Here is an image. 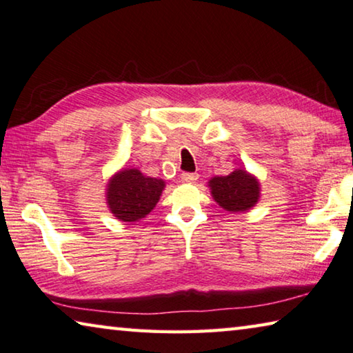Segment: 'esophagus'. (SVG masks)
<instances>
[{"label": "esophagus", "mask_w": 353, "mask_h": 353, "mask_svg": "<svg viewBox=\"0 0 353 353\" xmlns=\"http://www.w3.org/2000/svg\"><path fill=\"white\" fill-rule=\"evenodd\" d=\"M181 180L186 181V183H194L199 180V175L197 173H192V172H183L181 173Z\"/></svg>", "instance_id": "1"}]
</instances>
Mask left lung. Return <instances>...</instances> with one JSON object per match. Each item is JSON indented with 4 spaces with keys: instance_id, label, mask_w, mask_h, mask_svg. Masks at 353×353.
Masks as SVG:
<instances>
[{
    "instance_id": "obj_1",
    "label": "left lung",
    "mask_w": 353,
    "mask_h": 353,
    "mask_svg": "<svg viewBox=\"0 0 353 353\" xmlns=\"http://www.w3.org/2000/svg\"><path fill=\"white\" fill-rule=\"evenodd\" d=\"M210 186L217 203L231 212L250 210L259 197L258 181L244 170H234L227 176L212 178Z\"/></svg>"
}]
</instances>
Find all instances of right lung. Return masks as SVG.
I'll return each instance as SVG.
<instances>
[{"label": "right lung", "instance_id": "right-lung-1", "mask_svg": "<svg viewBox=\"0 0 353 353\" xmlns=\"http://www.w3.org/2000/svg\"><path fill=\"white\" fill-rule=\"evenodd\" d=\"M164 181L143 176L136 169L117 173L108 186V205L112 214L123 222H136L145 217L158 203Z\"/></svg>", "mask_w": 353, "mask_h": 353}]
</instances>
